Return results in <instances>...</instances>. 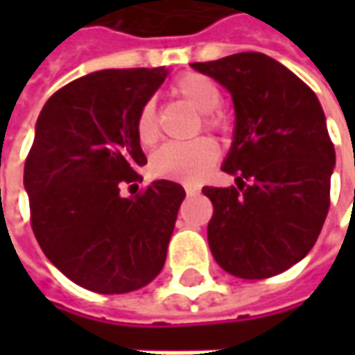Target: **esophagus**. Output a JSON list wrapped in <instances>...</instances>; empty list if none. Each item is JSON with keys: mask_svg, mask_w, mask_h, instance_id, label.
I'll use <instances>...</instances> for the list:
<instances>
[{"mask_svg": "<svg viewBox=\"0 0 355 355\" xmlns=\"http://www.w3.org/2000/svg\"><path fill=\"white\" fill-rule=\"evenodd\" d=\"M198 191H199L198 187H193V185H185V193H187L189 198H191V196H196Z\"/></svg>", "mask_w": 355, "mask_h": 355, "instance_id": "34e87169", "label": "esophagus"}]
</instances>
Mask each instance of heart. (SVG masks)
Listing matches in <instances>:
<instances>
[{
  "label": "heart",
  "instance_id": "obj_1",
  "mask_svg": "<svg viewBox=\"0 0 355 355\" xmlns=\"http://www.w3.org/2000/svg\"><path fill=\"white\" fill-rule=\"evenodd\" d=\"M171 94L191 104L203 112V128L209 132H225L229 118L217 106L221 103V90L209 76L199 73H184L171 83ZM136 136L142 146H154L159 138L157 114L154 101L142 104L136 116ZM217 146L209 138L191 142H171L162 146L152 156V171L173 182L198 184L217 162Z\"/></svg>",
  "mask_w": 355,
  "mask_h": 355
}]
</instances>
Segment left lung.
Returning a JSON list of instances; mask_svg holds the SVG:
<instances>
[{
    "label": "left lung",
    "mask_w": 355,
    "mask_h": 355,
    "mask_svg": "<svg viewBox=\"0 0 355 355\" xmlns=\"http://www.w3.org/2000/svg\"><path fill=\"white\" fill-rule=\"evenodd\" d=\"M191 67L221 83L235 104V136L221 170L237 185L203 187L211 199L207 241L239 279H268L314 247L330 209L334 144L316 94L263 53Z\"/></svg>",
    "instance_id": "left-lung-1"
}]
</instances>
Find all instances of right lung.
Here are the masks:
<instances>
[{"label":"right lung","instance_id":"right-lung-1","mask_svg":"<svg viewBox=\"0 0 355 355\" xmlns=\"http://www.w3.org/2000/svg\"><path fill=\"white\" fill-rule=\"evenodd\" d=\"M166 76L164 67L90 73L57 90L37 118L23 171L35 239L92 293L138 291L166 263L184 187L157 180L122 196L146 164L136 116Z\"/></svg>","mask_w":355,"mask_h":355}]
</instances>
